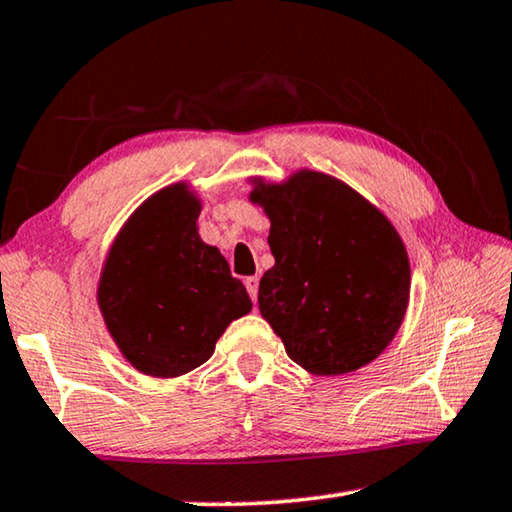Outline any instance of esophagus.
I'll return each instance as SVG.
<instances>
[{
  "mask_svg": "<svg viewBox=\"0 0 512 512\" xmlns=\"http://www.w3.org/2000/svg\"><path fill=\"white\" fill-rule=\"evenodd\" d=\"M246 289H248V293H250V298L253 300H257V291H259V277L257 275H250V277H246Z\"/></svg>",
  "mask_w": 512,
  "mask_h": 512,
  "instance_id": "34e87169",
  "label": "esophagus"
}]
</instances>
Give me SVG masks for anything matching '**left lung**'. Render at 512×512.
Wrapping results in <instances>:
<instances>
[{
    "label": "left lung",
    "mask_w": 512,
    "mask_h": 512,
    "mask_svg": "<svg viewBox=\"0 0 512 512\" xmlns=\"http://www.w3.org/2000/svg\"><path fill=\"white\" fill-rule=\"evenodd\" d=\"M271 221L275 264L259 280V311L289 359L318 377L348 375L384 352L406 316L409 253L391 219L323 171L280 183L248 178Z\"/></svg>",
    "instance_id": "8db88e82"
}]
</instances>
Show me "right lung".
<instances>
[{
  "label": "right lung",
  "instance_id": "add662e5",
  "mask_svg": "<svg viewBox=\"0 0 512 512\" xmlns=\"http://www.w3.org/2000/svg\"><path fill=\"white\" fill-rule=\"evenodd\" d=\"M201 210L187 180L160 189L128 216L101 264V318L142 375H187L212 357L232 320L253 309L221 250L198 235Z\"/></svg>",
  "mask_w": 512,
  "mask_h": 512
}]
</instances>
